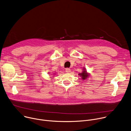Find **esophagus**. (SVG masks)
Returning a JSON list of instances; mask_svg holds the SVG:
<instances>
[{
	"mask_svg": "<svg viewBox=\"0 0 131 131\" xmlns=\"http://www.w3.org/2000/svg\"><path fill=\"white\" fill-rule=\"evenodd\" d=\"M65 70H66V72L67 73H69V72H70V69L69 68H66V69H65Z\"/></svg>",
	"mask_w": 131,
	"mask_h": 131,
	"instance_id": "esophagus-1",
	"label": "esophagus"
}]
</instances>
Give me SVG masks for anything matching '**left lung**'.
I'll return each mask as SVG.
<instances>
[{"label": "left lung", "instance_id": "left-lung-1", "mask_svg": "<svg viewBox=\"0 0 131 131\" xmlns=\"http://www.w3.org/2000/svg\"><path fill=\"white\" fill-rule=\"evenodd\" d=\"M83 69H85V68H83ZM79 75L81 77H82L81 78H82L83 80H84L86 78H87V77L89 76L88 73L86 72V71L85 70V69L83 70V71H82V72H81V73H79Z\"/></svg>", "mask_w": 131, "mask_h": 131}]
</instances>
